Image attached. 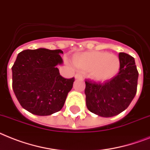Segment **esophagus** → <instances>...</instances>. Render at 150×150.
I'll return each instance as SVG.
<instances>
[{"mask_svg":"<svg viewBox=\"0 0 150 150\" xmlns=\"http://www.w3.org/2000/svg\"><path fill=\"white\" fill-rule=\"evenodd\" d=\"M75 78L76 79H82V75H80V74H76V75H75Z\"/></svg>","mask_w":150,"mask_h":150,"instance_id":"esophagus-1","label":"esophagus"}]
</instances>
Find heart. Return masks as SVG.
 <instances>
[{
	"label": "heart",
	"instance_id": "1",
	"mask_svg": "<svg viewBox=\"0 0 150 150\" xmlns=\"http://www.w3.org/2000/svg\"><path fill=\"white\" fill-rule=\"evenodd\" d=\"M74 64L82 71H91V77L98 81L112 79L119 70L117 56L104 52H86L74 57Z\"/></svg>",
	"mask_w": 150,
	"mask_h": 150
}]
</instances>
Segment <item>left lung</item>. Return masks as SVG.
<instances>
[{"instance_id": "obj_1", "label": "left lung", "mask_w": 150, "mask_h": 150, "mask_svg": "<svg viewBox=\"0 0 150 150\" xmlns=\"http://www.w3.org/2000/svg\"><path fill=\"white\" fill-rule=\"evenodd\" d=\"M119 59V71L111 80L105 83L86 81V106L102 117H112L126 110L136 94L139 72L134 58L120 52Z\"/></svg>"}]
</instances>
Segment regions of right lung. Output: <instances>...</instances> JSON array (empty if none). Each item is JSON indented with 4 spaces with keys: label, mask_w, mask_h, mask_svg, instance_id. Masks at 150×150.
<instances>
[{
    "label": "right lung",
    "mask_w": 150,
    "mask_h": 150,
    "mask_svg": "<svg viewBox=\"0 0 150 150\" xmlns=\"http://www.w3.org/2000/svg\"><path fill=\"white\" fill-rule=\"evenodd\" d=\"M60 49L24 50L12 66V88L21 105L34 115H50L62 109L74 78L60 75Z\"/></svg>",
    "instance_id": "obj_1"
}]
</instances>
